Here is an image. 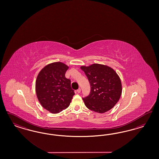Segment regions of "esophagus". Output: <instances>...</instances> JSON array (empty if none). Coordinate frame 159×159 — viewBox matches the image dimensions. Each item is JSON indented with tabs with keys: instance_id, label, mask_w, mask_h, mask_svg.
Masks as SVG:
<instances>
[{
	"instance_id": "1",
	"label": "esophagus",
	"mask_w": 159,
	"mask_h": 159,
	"mask_svg": "<svg viewBox=\"0 0 159 159\" xmlns=\"http://www.w3.org/2000/svg\"><path fill=\"white\" fill-rule=\"evenodd\" d=\"M80 92H81V89L79 88V89H78L77 90V92L78 93H80Z\"/></svg>"
}]
</instances>
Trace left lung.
Returning <instances> with one entry per match:
<instances>
[{
    "mask_svg": "<svg viewBox=\"0 0 159 159\" xmlns=\"http://www.w3.org/2000/svg\"><path fill=\"white\" fill-rule=\"evenodd\" d=\"M81 69L86 75L90 92L83 98L85 106L92 111L104 113L110 110L118 101L122 93L120 78L111 67L93 64Z\"/></svg>",
    "mask_w": 159,
    "mask_h": 159,
    "instance_id": "left-lung-1",
    "label": "left lung"
}]
</instances>
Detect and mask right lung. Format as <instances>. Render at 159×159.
Here are the masks:
<instances>
[{
  "instance_id": "1",
  "label": "right lung",
  "mask_w": 159,
  "mask_h": 159,
  "mask_svg": "<svg viewBox=\"0 0 159 159\" xmlns=\"http://www.w3.org/2000/svg\"><path fill=\"white\" fill-rule=\"evenodd\" d=\"M68 68L62 62L52 63L43 67L37 78V98L41 106L51 113H59L67 108L75 95L70 80L65 77Z\"/></svg>"
}]
</instances>
